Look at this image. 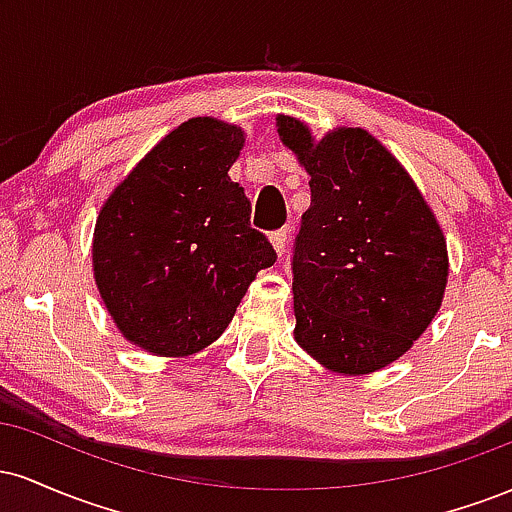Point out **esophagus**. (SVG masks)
Listing matches in <instances>:
<instances>
[{
    "label": "esophagus",
    "instance_id": "obj_1",
    "mask_svg": "<svg viewBox=\"0 0 512 512\" xmlns=\"http://www.w3.org/2000/svg\"><path fill=\"white\" fill-rule=\"evenodd\" d=\"M269 240H272L276 255L281 257L286 252V245H289V231H286V228H281V231H274L272 236H269Z\"/></svg>",
    "mask_w": 512,
    "mask_h": 512
}]
</instances>
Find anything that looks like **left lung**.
Masks as SVG:
<instances>
[{
    "label": "left lung",
    "mask_w": 512,
    "mask_h": 512,
    "mask_svg": "<svg viewBox=\"0 0 512 512\" xmlns=\"http://www.w3.org/2000/svg\"><path fill=\"white\" fill-rule=\"evenodd\" d=\"M279 139L310 175L293 243V337L322 366L366 375L397 361L436 317L448 248L407 170L373 134L339 127L315 142L289 115Z\"/></svg>",
    "instance_id": "8db88e82"
}]
</instances>
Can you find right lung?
<instances>
[{
	"label": "right lung",
	"mask_w": 512,
	"mask_h": 512,
	"mask_svg": "<svg viewBox=\"0 0 512 512\" xmlns=\"http://www.w3.org/2000/svg\"><path fill=\"white\" fill-rule=\"evenodd\" d=\"M243 129L192 117L163 137L105 199L93 276L110 317L156 356H190L221 337L240 298L276 262L228 178Z\"/></svg>",
	"instance_id": "add662e5"
}]
</instances>
